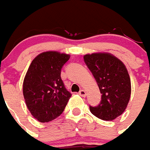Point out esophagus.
<instances>
[{
  "mask_svg": "<svg viewBox=\"0 0 150 150\" xmlns=\"http://www.w3.org/2000/svg\"><path fill=\"white\" fill-rule=\"evenodd\" d=\"M78 94H79V95H81V97H86V92L84 90H80Z\"/></svg>",
  "mask_w": 150,
  "mask_h": 150,
  "instance_id": "esophagus-1",
  "label": "esophagus"
}]
</instances>
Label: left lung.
I'll return each mask as SVG.
<instances>
[{
    "label": "left lung",
    "mask_w": 150,
    "mask_h": 150,
    "mask_svg": "<svg viewBox=\"0 0 150 150\" xmlns=\"http://www.w3.org/2000/svg\"><path fill=\"white\" fill-rule=\"evenodd\" d=\"M84 61L97 81L102 99L91 113L103 120H113L124 113L131 95V81L124 63L110 53H92Z\"/></svg>",
    "instance_id": "8db88e82"
}]
</instances>
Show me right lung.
Returning <instances> with one entry per match:
<instances>
[{"mask_svg": "<svg viewBox=\"0 0 150 150\" xmlns=\"http://www.w3.org/2000/svg\"><path fill=\"white\" fill-rule=\"evenodd\" d=\"M70 56L58 52L40 53L32 60L23 81V96L34 118L41 123L60 116L71 97L60 72Z\"/></svg>", "mask_w": 150, "mask_h": 150, "instance_id": "right-lung-1", "label": "right lung"}]
</instances>
